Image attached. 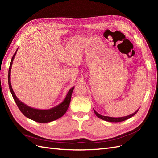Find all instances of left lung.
Returning <instances> with one entry per match:
<instances>
[{"label":"left lung","instance_id":"1","mask_svg":"<svg viewBox=\"0 0 158 158\" xmlns=\"http://www.w3.org/2000/svg\"><path fill=\"white\" fill-rule=\"evenodd\" d=\"M138 109L137 110V111H136L135 113L131 114H129V115H127V116H125V117H107V116H103V115H102V114H100L98 112L95 111L94 109V113L95 114V115H96L98 118L102 119V120L106 121H108V122L118 123V122L124 121L127 120V119L132 117V116L135 115V114L138 112Z\"/></svg>","mask_w":158,"mask_h":158}]
</instances>
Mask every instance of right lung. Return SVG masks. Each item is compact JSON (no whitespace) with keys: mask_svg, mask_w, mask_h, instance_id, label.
<instances>
[{"mask_svg":"<svg viewBox=\"0 0 158 158\" xmlns=\"http://www.w3.org/2000/svg\"><path fill=\"white\" fill-rule=\"evenodd\" d=\"M18 51H16L15 53L14 54L12 58L11 59V63L10 64V67H9L8 70V85L9 88H10V91L12 94V97L15 101L17 106L18 107L19 109L20 110V111L23 113V114L28 118L31 119L34 121H36L37 123H49L51 121H53L55 120H56L59 118H60L62 116L64 115V113L67 111V109L69 107L72 94H73V89L74 87L72 88L66 95L65 99L64 101L59 104L58 106H56L54 107H52L49 109H37L32 108L30 106H27L26 104L23 103L22 102L20 99L16 97V95L14 94V91L12 89L11 83H10V73H11V69L12 65L13 63V60L15 56L16 52Z\"/></svg>","mask_w":158,"mask_h":158,"instance_id":"right-lung-1","label":"right lung"}]
</instances>
